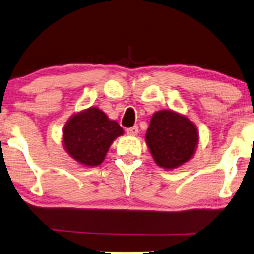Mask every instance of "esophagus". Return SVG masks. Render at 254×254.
<instances>
[{"label":"esophagus","instance_id":"esophagus-1","mask_svg":"<svg viewBox=\"0 0 254 254\" xmlns=\"http://www.w3.org/2000/svg\"><path fill=\"white\" fill-rule=\"evenodd\" d=\"M126 132H127L128 135L135 136V135H137V133H139V128H137V126H133L130 128H127Z\"/></svg>","mask_w":254,"mask_h":254}]
</instances>
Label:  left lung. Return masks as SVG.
Wrapping results in <instances>:
<instances>
[{"mask_svg": "<svg viewBox=\"0 0 254 254\" xmlns=\"http://www.w3.org/2000/svg\"><path fill=\"white\" fill-rule=\"evenodd\" d=\"M145 139L155 164L171 171L193 158L198 147L199 133L187 117L162 109L152 115Z\"/></svg>", "mask_w": 254, "mask_h": 254, "instance_id": "1", "label": "left lung"}]
</instances>
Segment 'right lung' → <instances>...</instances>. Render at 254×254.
Masks as SVG:
<instances>
[{
	"mask_svg": "<svg viewBox=\"0 0 254 254\" xmlns=\"http://www.w3.org/2000/svg\"><path fill=\"white\" fill-rule=\"evenodd\" d=\"M124 129L98 107L75 113L62 130V145L71 159L86 167L99 166Z\"/></svg>",
	"mask_w": 254,
	"mask_h": 254,
	"instance_id": "obj_1",
	"label": "right lung"
}]
</instances>
